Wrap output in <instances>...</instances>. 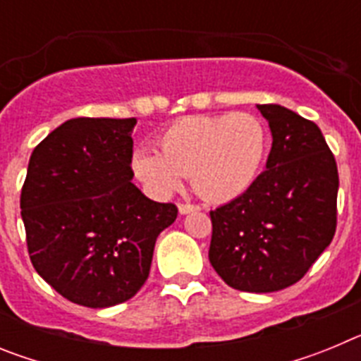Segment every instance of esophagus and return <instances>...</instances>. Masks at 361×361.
<instances>
[{"label":"esophagus","instance_id":"1","mask_svg":"<svg viewBox=\"0 0 361 361\" xmlns=\"http://www.w3.org/2000/svg\"><path fill=\"white\" fill-rule=\"evenodd\" d=\"M199 212V206H193V204H178V213L180 215H188V213Z\"/></svg>","mask_w":361,"mask_h":361}]
</instances>
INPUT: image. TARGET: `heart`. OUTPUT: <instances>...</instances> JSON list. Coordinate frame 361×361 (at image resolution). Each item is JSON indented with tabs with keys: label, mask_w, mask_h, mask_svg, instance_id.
Segmentation results:
<instances>
[{
	"label": "heart",
	"mask_w": 361,
	"mask_h": 361,
	"mask_svg": "<svg viewBox=\"0 0 361 361\" xmlns=\"http://www.w3.org/2000/svg\"><path fill=\"white\" fill-rule=\"evenodd\" d=\"M267 132L251 114L191 116L175 121L159 137V153L133 155L137 178L159 197L170 195L190 177L202 199L226 202L242 195L260 173Z\"/></svg>",
	"instance_id": "b5f03b06"
}]
</instances>
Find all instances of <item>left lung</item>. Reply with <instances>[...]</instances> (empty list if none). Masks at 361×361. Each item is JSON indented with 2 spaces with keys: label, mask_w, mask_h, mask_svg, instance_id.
I'll list each match as a JSON object with an SVG mask.
<instances>
[{
  "label": "left lung",
  "mask_w": 361,
  "mask_h": 361,
  "mask_svg": "<svg viewBox=\"0 0 361 361\" xmlns=\"http://www.w3.org/2000/svg\"><path fill=\"white\" fill-rule=\"evenodd\" d=\"M273 145L266 171L209 213V262L229 288L273 293L298 282L336 231L338 168L320 128L280 104H257Z\"/></svg>",
  "instance_id": "obj_1"
}]
</instances>
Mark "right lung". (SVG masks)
<instances>
[{"mask_svg": "<svg viewBox=\"0 0 361 361\" xmlns=\"http://www.w3.org/2000/svg\"><path fill=\"white\" fill-rule=\"evenodd\" d=\"M135 117H78L34 148L21 190L32 266L73 304L111 307L145 286L177 206L132 183Z\"/></svg>", "mask_w": 361, "mask_h": 361, "instance_id": "1", "label": "right lung"}]
</instances>
